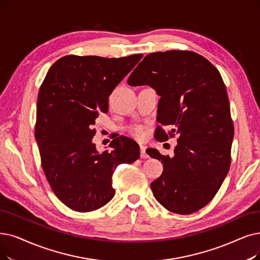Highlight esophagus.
Returning a JSON list of instances; mask_svg holds the SVG:
<instances>
[{
	"mask_svg": "<svg viewBox=\"0 0 260 260\" xmlns=\"http://www.w3.org/2000/svg\"><path fill=\"white\" fill-rule=\"evenodd\" d=\"M140 149H141V158L142 159H147L148 158V154L146 153V146H144V145H141Z\"/></svg>",
	"mask_w": 260,
	"mask_h": 260,
	"instance_id": "34e87169",
	"label": "esophagus"
}]
</instances>
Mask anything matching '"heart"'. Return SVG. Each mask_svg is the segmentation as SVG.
I'll use <instances>...</instances> for the list:
<instances>
[{"label":"heart","mask_w":260,"mask_h":260,"mask_svg":"<svg viewBox=\"0 0 260 260\" xmlns=\"http://www.w3.org/2000/svg\"><path fill=\"white\" fill-rule=\"evenodd\" d=\"M130 132L132 134V137H134L138 140H141L145 137V134H146V129H145L143 126H136L131 129Z\"/></svg>","instance_id":"obj_1"}]
</instances>
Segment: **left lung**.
<instances>
[{"instance_id": "8db88e82", "label": "left lung", "mask_w": 260, "mask_h": 260, "mask_svg": "<svg viewBox=\"0 0 260 260\" xmlns=\"http://www.w3.org/2000/svg\"><path fill=\"white\" fill-rule=\"evenodd\" d=\"M128 84L149 85L160 96L155 139L178 136L173 158L146 150L163 164L150 184L154 199L178 214L202 209L221 188L232 161L234 123L219 70L192 51L154 52L132 71Z\"/></svg>"}]
</instances>
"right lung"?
Segmentation results:
<instances>
[{
    "instance_id": "obj_1",
    "label": "right lung",
    "mask_w": 260,
    "mask_h": 260,
    "mask_svg": "<svg viewBox=\"0 0 260 260\" xmlns=\"http://www.w3.org/2000/svg\"><path fill=\"white\" fill-rule=\"evenodd\" d=\"M142 57L66 55L51 66L40 86L35 139L41 166L52 191L72 210L89 212L108 204L115 195L114 171L140 158L138 143L122 136L111 142V151L99 153L92 126Z\"/></svg>"
}]
</instances>
